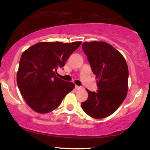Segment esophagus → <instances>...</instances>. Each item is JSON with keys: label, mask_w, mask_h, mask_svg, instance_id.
I'll return each instance as SVG.
<instances>
[{"label": "esophagus", "mask_w": 150, "mask_h": 150, "mask_svg": "<svg viewBox=\"0 0 150 150\" xmlns=\"http://www.w3.org/2000/svg\"><path fill=\"white\" fill-rule=\"evenodd\" d=\"M82 87H80V86H77V85H75V89H77V90H79V89H81Z\"/></svg>", "instance_id": "esophagus-1"}]
</instances>
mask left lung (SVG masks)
<instances>
[{
	"label": "left lung",
	"instance_id": "obj_1",
	"mask_svg": "<svg viewBox=\"0 0 150 150\" xmlns=\"http://www.w3.org/2000/svg\"><path fill=\"white\" fill-rule=\"evenodd\" d=\"M82 46L93 73L98 78V90L95 92L86 89L88 99L81 106L92 118H106L114 113L126 97L128 65L121 53L107 43L84 42Z\"/></svg>",
	"mask_w": 150,
	"mask_h": 150
}]
</instances>
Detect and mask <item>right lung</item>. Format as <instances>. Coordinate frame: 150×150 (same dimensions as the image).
<instances>
[{"label": "right lung", "instance_id": "obj_1", "mask_svg": "<svg viewBox=\"0 0 150 150\" xmlns=\"http://www.w3.org/2000/svg\"><path fill=\"white\" fill-rule=\"evenodd\" d=\"M81 43L39 42L22 53L17 83L22 97L34 111L51 112L75 88L73 82L61 80L56 74Z\"/></svg>", "mask_w": 150, "mask_h": 150}]
</instances>
